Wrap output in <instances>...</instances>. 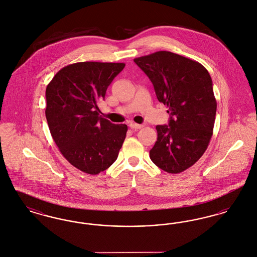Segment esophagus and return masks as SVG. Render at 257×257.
<instances>
[{"instance_id":"esophagus-1","label":"esophagus","mask_w":257,"mask_h":257,"mask_svg":"<svg viewBox=\"0 0 257 257\" xmlns=\"http://www.w3.org/2000/svg\"><path fill=\"white\" fill-rule=\"evenodd\" d=\"M130 127H131L132 129L137 130V129H141V128H143L144 126H143L142 124H138V123L132 122L131 124H130Z\"/></svg>"}]
</instances>
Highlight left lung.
Returning a JSON list of instances; mask_svg holds the SVG:
<instances>
[{
	"mask_svg": "<svg viewBox=\"0 0 257 257\" xmlns=\"http://www.w3.org/2000/svg\"><path fill=\"white\" fill-rule=\"evenodd\" d=\"M134 61L171 114L169 125L156 126L150 159L163 171L180 173L200 159L213 135L217 101L210 74L199 62L169 51Z\"/></svg>",
	"mask_w": 257,
	"mask_h": 257,
	"instance_id": "1",
	"label": "left lung"
}]
</instances>
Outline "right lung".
I'll list each match as a JSON object with an SVG mask.
<instances>
[{
	"label": "right lung",
	"mask_w": 257,
	"mask_h": 257,
	"mask_svg": "<svg viewBox=\"0 0 257 257\" xmlns=\"http://www.w3.org/2000/svg\"><path fill=\"white\" fill-rule=\"evenodd\" d=\"M123 62L82 61L64 66L46 87V119L62 156L95 175L115 162L128 130L99 115L98 103Z\"/></svg>",
	"instance_id": "1"
}]
</instances>
